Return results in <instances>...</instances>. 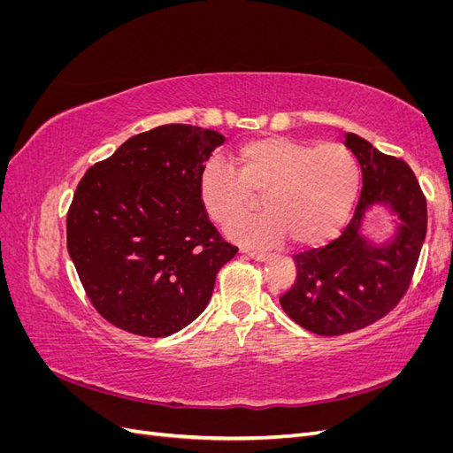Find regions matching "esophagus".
<instances>
[{"label":"esophagus","mask_w":453,"mask_h":453,"mask_svg":"<svg viewBox=\"0 0 453 453\" xmlns=\"http://www.w3.org/2000/svg\"><path fill=\"white\" fill-rule=\"evenodd\" d=\"M243 253L248 255L250 258H253V260H266L270 255L268 253H265V251H255V250H243Z\"/></svg>","instance_id":"1"}]
</instances>
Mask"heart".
Returning <instances> with one entry per match:
<instances>
[{"label":"heart","instance_id":"obj_1","mask_svg":"<svg viewBox=\"0 0 453 453\" xmlns=\"http://www.w3.org/2000/svg\"><path fill=\"white\" fill-rule=\"evenodd\" d=\"M236 172L208 162L198 175V198L217 225H228L261 195L265 211L226 228L240 243L270 245L285 234L300 248L331 240L357 200L361 172L351 150L338 143L313 147L268 135L236 150Z\"/></svg>","mask_w":453,"mask_h":453}]
</instances>
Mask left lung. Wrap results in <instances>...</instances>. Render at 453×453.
Wrapping results in <instances>:
<instances>
[{
    "label": "left lung",
    "instance_id": "obj_1",
    "mask_svg": "<svg viewBox=\"0 0 453 453\" xmlns=\"http://www.w3.org/2000/svg\"><path fill=\"white\" fill-rule=\"evenodd\" d=\"M363 188L342 236L295 255L296 281L280 304L293 321L321 336L359 331L388 315L404 296L427 234V202L414 172L357 134H346ZM383 204L397 217L394 236L376 244L362 234L365 213Z\"/></svg>",
    "mask_w": 453,
    "mask_h": 453
}]
</instances>
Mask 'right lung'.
Returning <instances> with one entry per match:
<instances>
[{
	"label": "right lung",
	"mask_w": 453,
	"mask_h": 453,
	"mask_svg": "<svg viewBox=\"0 0 453 453\" xmlns=\"http://www.w3.org/2000/svg\"><path fill=\"white\" fill-rule=\"evenodd\" d=\"M225 135L164 125L134 135L83 175L67 211V251L92 306L140 336H170L208 306L238 253L211 225L198 175Z\"/></svg>",
	"instance_id": "obj_1"
}]
</instances>
